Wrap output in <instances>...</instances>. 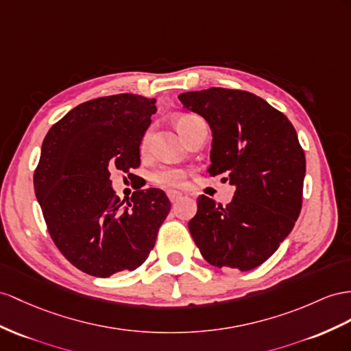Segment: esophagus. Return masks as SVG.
<instances>
[{
	"mask_svg": "<svg viewBox=\"0 0 351 351\" xmlns=\"http://www.w3.org/2000/svg\"><path fill=\"white\" fill-rule=\"evenodd\" d=\"M167 197H169V200L172 202V203H176L178 200H181L182 199V194L181 193H178V191H167Z\"/></svg>",
	"mask_w": 351,
	"mask_h": 351,
	"instance_id": "34e87169",
	"label": "esophagus"
}]
</instances>
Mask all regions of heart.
Segmentation results:
<instances>
[{"mask_svg":"<svg viewBox=\"0 0 351 351\" xmlns=\"http://www.w3.org/2000/svg\"><path fill=\"white\" fill-rule=\"evenodd\" d=\"M203 120L195 114H182L176 119V128L181 132L182 136L185 138L186 133L190 132L194 124L202 123ZM149 133H145L141 142V149L143 151L148 145ZM152 181L156 185L161 188H167V190H178V188H184L186 181V172L181 167H160L152 173Z\"/></svg>","mask_w":351,"mask_h":351,"instance_id":"b5f03b06","label":"heart"}]
</instances>
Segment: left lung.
Returning a JSON list of instances; mask_svg holds the SVG:
<instances>
[{"instance_id": "left-lung-1", "label": "left lung", "mask_w": 351, "mask_h": 351, "mask_svg": "<svg viewBox=\"0 0 351 351\" xmlns=\"http://www.w3.org/2000/svg\"><path fill=\"white\" fill-rule=\"evenodd\" d=\"M179 101L213 132L209 173L236 185L226 208L200 195L188 228L209 264L249 271L276 252L300 217L304 149L287 117L254 93L210 87Z\"/></svg>"}]
</instances>
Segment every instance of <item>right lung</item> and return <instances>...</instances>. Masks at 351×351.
<instances>
[{
  "mask_svg": "<svg viewBox=\"0 0 351 351\" xmlns=\"http://www.w3.org/2000/svg\"><path fill=\"white\" fill-rule=\"evenodd\" d=\"M156 99L120 93L75 106L43 141L34 188L49 234L82 271L110 277L141 267L170 212L158 188L138 190L128 204L115 195L111 170L141 166L139 145Z\"/></svg>",
  "mask_w": 351,
  "mask_h": 351,
  "instance_id": "obj_1",
  "label": "right lung"
}]
</instances>
